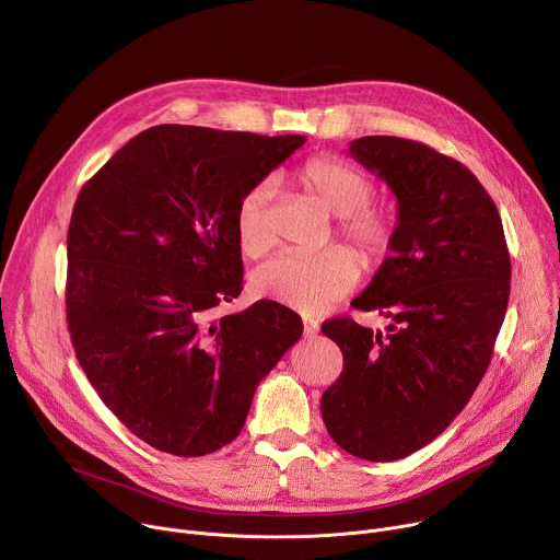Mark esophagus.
<instances>
[{"label": "esophagus", "mask_w": 560, "mask_h": 560, "mask_svg": "<svg viewBox=\"0 0 560 560\" xmlns=\"http://www.w3.org/2000/svg\"><path fill=\"white\" fill-rule=\"evenodd\" d=\"M315 332H319V322H317V319H311V317H304V335H308V338H313Z\"/></svg>", "instance_id": "34e87169"}]
</instances>
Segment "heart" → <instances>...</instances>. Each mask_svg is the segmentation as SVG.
<instances>
[{
	"instance_id": "1",
	"label": "heart",
	"mask_w": 560,
	"mask_h": 560,
	"mask_svg": "<svg viewBox=\"0 0 560 560\" xmlns=\"http://www.w3.org/2000/svg\"><path fill=\"white\" fill-rule=\"evenodd\" d=\"M296 184L332 215L340 236L366 266H378L389 254L396 220L392 211L371 205L374 182L351 162L317 155L294 173ZM270 184L260 182L241 198L234 218L236 243L243 256L260 258L275 245L268 218ZM360 279L358 258L342 247L319 254H279L254 270L249 285L260 300H270L302 313H322L347 296Z\"/></svg>"
}]
</instances>
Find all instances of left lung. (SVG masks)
<instances>
[{"label": "left lung", "mask_w": 560, "mask_h": 560, "mask_svg": "<svg viewBox=\"0 0 560 560\" xmlns=\"http://www.w3.org/2000/svg\"><path fill=\"white\" fill-rule=\"evenodd\" d=\"M349 155L396 196L389 256L351 304L392 324L385 335L349 317L322 324L345 355L322 419L353 457L396 462L448 428L487 374L511 258L495 202L462 162L381 135L351 141Z\"/></svg>", "instance_id": "8db88e82"}]
</instances>
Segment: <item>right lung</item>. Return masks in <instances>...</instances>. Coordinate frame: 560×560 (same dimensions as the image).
I'll return each mask as SVG.
<instances>
[{"label": "right lung", "instance_id": "obj_1", "mask_svg": "<svg viewBox=\"0 0 560 560\" xmlns=\"http://www.w3.org/2000/svg\"><path fill=\"white\" fill-rule=\"evenodd\" d=\"M306 137L164 124L83 186L67 232V326L101 400L141 441L202 457L243 430L258 383L302 338L277 302L209 319L243 290L234 218Z\"/></svg>", "mask_w": 560, "mask_h": 560}]
</instances>
